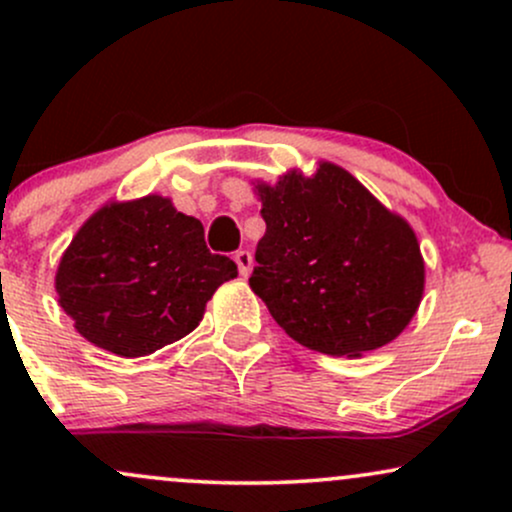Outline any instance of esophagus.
<instances>
[{
    "label": "esophagus",
    "instance_id": "obj_1",
    "mask_svg": "<svg viewBox=\"0 0 512 512\" xmlns=\"http://www.w3.org/2000/svg\"><path fill=\"white\" fill-rule=\"evenodd\" d=\"M236 264H238V272L240 276H248L252 269V255L248 250H238L236 252Z\"/></svg>",
    "mask_w": 512,
    "mask_h": 512
}]
</instances>
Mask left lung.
I'll return each instance as SVG.
<instances>
[{"instance_id":"1","label":"left lung","mask_w":512,"mask_h":512,"mask_svg":"<svg viewBox=\"0 0 512 512\" xmlns=\"http://www.w3.org/2000/svg\"><path fill=\"white\" fill-rule=\"evenodd\" d=\"M267 231L250 289L291 339L358 358L402 334L424 296V257L402 216L322 161L257 185Z\"/></svg>"}]
</instances>
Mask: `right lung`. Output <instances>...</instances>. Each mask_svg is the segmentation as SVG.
Listing matches in <instances>:
<instances>
[{"instance_id": "obj_1", "label": "right lung", "mask_w": 512, "mask_h": 512, "mask_svg": "<svg viewBox=\"0 0 512 512\" xmlns=\"http://www.w3.org/2000/svg\"><path fill=\"white\" fill-rule=\"evenodd\" d=\"M236 276L231 257L209 252L199 219L146 195L105 204L79 228L55 289L81 337L137 358L195 330L214 291Z\"/></svg>"}]
</instances>
